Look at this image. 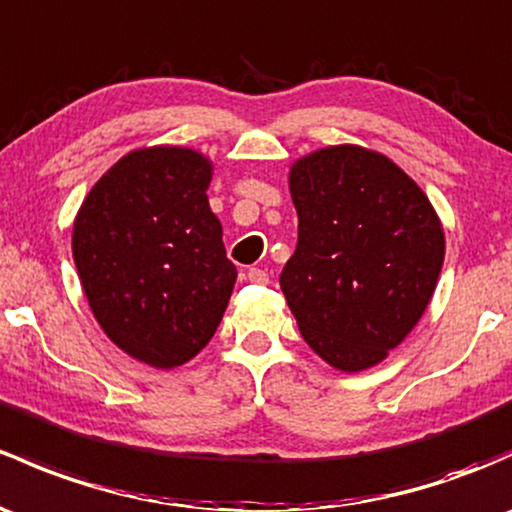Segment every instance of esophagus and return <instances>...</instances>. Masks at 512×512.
<instances>
[{"label": "esophagus", "instance_id": "esophagus-1", "mask_svg": "<svg viewBox=\"0 0 512 512\" xmlns=\"http://www.w3.org/2000/svg\"><path fill=\"white\" fill-rule=\"evenodd\" d=\"M247 279H250L252 284H267L270 282V274L262 270V267H250V270H247Z\"/></svg>", "mask_w": 512, "mask_h": 512}]
</instances>
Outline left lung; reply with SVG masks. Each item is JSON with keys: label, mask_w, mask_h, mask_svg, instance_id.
<instances>
[{"label": "left lung", "mask_w": 512, "mask_h": 512, "mask_svg": "<svg viewBox=\"0 0 512 512\" xmlns=\"http://www.w3.org/2000/svg\"><path fill=\"white\" fill-rule=\"evenodd\" d=\"M297 250L279 287L309 348L343 373L373 368L417 326L437 289L444 228L427 193L358 144L297 159Z\"/></svg>", "instance_id": "obj_1"}]
</instances>
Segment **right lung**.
Wrapping results in <instances>:
<instances>
[{
	"mask_svg": "<svg viewBox=\"0 0 512 512\" xmlns=\"http://www.w3.org/2000/svg\"><path fill=\"white\" fill-rule=\"evenodd\" d=\"M211 179V159L196 149H134L75 215L73 260L93 316L152 368L184 365L208 346L238 279L208 206Z\"/></svg>",
	"mask_w": 512,
	"mask_h": 512,
	"instance_id": "1",
	"label": "right lung"
}]
</instances>
